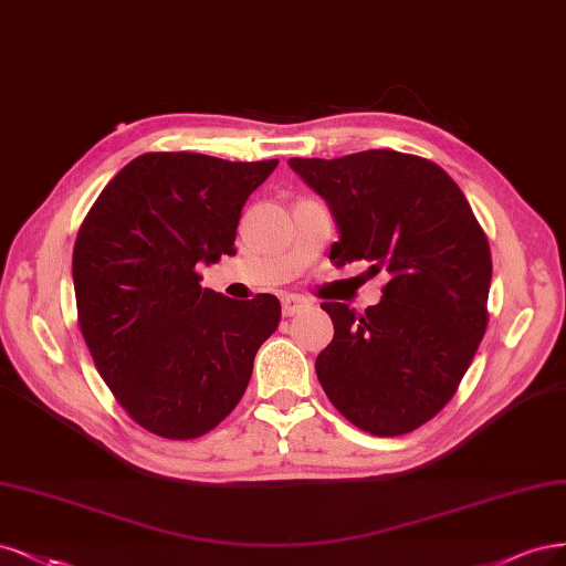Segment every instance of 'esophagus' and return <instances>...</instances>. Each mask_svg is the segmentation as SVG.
<instances>
[{"instance_id": "obj_1", "label": "esophagus", "mask_w": 566, "mask_h": 566, "mask_svg": "<svg viewBox=\"0 0 566 566\" xmlns=\"http://www.w3.org/2000/svg\"><path fill=\"white\" fill-rule=\"evenodd\" d=\"M305 307H310V301L303 298V296H298V294H284V296H282V313H284L286 317L301 313V310H305Z\"/></svg>"}]
</instances>
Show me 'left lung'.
Segmentation results:
<instances>
[{"mask_svg":"<svg viewBox=\"0 0 566 566\" xmlns=\"http://www.w3.org/2000/svg\"><path fill=\"white\" fill-rule=\"evenodd\" d=\"M289 167L329 205L332 261L390 277L378 305L322 303L334 340L315 371L332 405L378 437L428 423L453 397L486 329L491 251L465 195L434 161L395 150Z\"/></svg>","mask_w":566,"mask_h":566,"instance_id":"left-lung-1","label":"left lung"}]
</instances>
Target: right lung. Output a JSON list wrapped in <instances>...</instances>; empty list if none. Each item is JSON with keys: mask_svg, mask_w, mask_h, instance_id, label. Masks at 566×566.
Returning a JSON list of instances; mask_svg holds the SVG:
<instances>
[{"mask_svg": "<svg viewBox=\"0 0 566 566\" xmlns=\"http://www.w3.org/2000/svg\"><path fill=\"white\" fill-rule=\"evenodd\" d=\"M277 164L145 153L105 186L77 232L82 336L122 409L153 434L213 430L277 329L275 296L232 301L202 289L197 272L232 256L242 207Z\"/></svg>", "mask_w": 566, "mask_h": 566, "instance_id": "1", "label": "right lung"}]
</instances>
